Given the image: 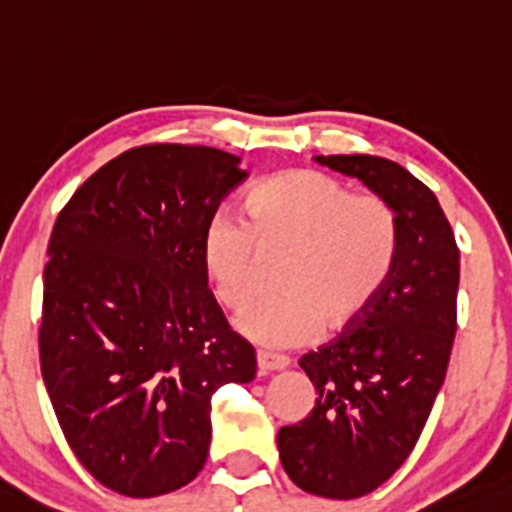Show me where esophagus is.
I'll return each mask as SVG.
<instances>
[{
	"mask_svg": "<svg viewBox=\"0 0 512 512\" xmlns=\"http://www.w3.org/2000/svg\"><path fill=\"white\" fill-rule=\"evenodd\" d=\"M288 357L286 355H276V353H267V350H260L257 353V372L260 374H269V372H279V369L288 367Z\"/></svg>",
	"mask_w": 512,
	"mask_h": 512,
	"instance_id": "34e87169",
	"label": "esophagus"
}]
</instances>
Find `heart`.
I'll return each mask as SVG.
<instances>
[{
	"label": "heart",
	"mask_w": 512,
	"mask_h": 512,
	"mask_svg": "<svg viewBox=\"0 0 512 512\" xmlns=\"http://www.w3.org/2000/svg\"><path fill=\"white\" fill-rule=\"evenodd\" d=\"M398 224L377 193H350L315 169L269 176L248 197V219L219 212L202 233V264L226 307L260 286L264 262L283 260V295L238 312L236 329L269 348L312 343L360 322L389 281Z\"/></svg>",
	"instance_id": "obj_1"
}]
</instances>
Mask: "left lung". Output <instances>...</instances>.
<instances>
[{
    "mask_svg": "<svg viewBox=\"0 0 512 512\" xmlns=\"http://www.w3.org/2000/svg\"><path fill=\"white\" fill-rule=\"evenodd\" d=\"M315 159L384 197L398 224L389 281L360 322L300 357L315 408L276 436L293 484L348 501L384 484L427 424L458 326L460 250L436 195L408 169L372 155Z\"/></svg>",
    "mask_w": 512,
    "mask_h": 512,
    "instance_id": "left-lung-1",
    "label": "left lung"
}]
</instances>
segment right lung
Instances as JSON below:
<instances>
[{"label": "right lung", "mask_w": 512, "mask_h": 512, "mask_svg": "<svg viewBox=\"0 0 512 512\" xmlns=\"http://www.w3.org/2000/svg\"><path fill=\"white\" fill-rule=\"evenodd\" d=\"M205 145H143L97 169L49 238L40 367L80 465L131 498L193 482L219 386L255 379V348L207 286L202 233L245 181Z\"/></svg>", "instance_id": "right-lung-1"}]
</instances>
